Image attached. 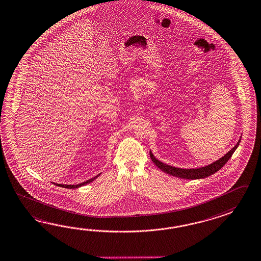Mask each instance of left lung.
<instances>
[{
  "mask_svg": "<svg viewBox=\"0 0 261 261\" xmlns=\"http://www.w3.org/2000/svg\"><path fill=\"white\" fill-rule=\"evenodd\" d=\"M240 142H241V139L239 140L237 144L234 146V148H232L231 150L226 153V155H224L219 160L212 163L203 168H192V169L191 168L186 169V168H175V167L168 166V165H166L164 163L160 162L159 160H157L156 158L153 156V154L151 153V151H150V156H151V161L155 164L157 168H160L164 172L175 176V177H178L180 179L184 178V179H188V180H197V179H202V178L211 176L215 172H217L220 168H223L225 166V164L232 156L234 151H236Z\"/></svg>",
  "mask_w": 261,
  "mask_h": 261,
  "instance_id": "left-lung-1",
  "label": "left lung"
}]
</instances>
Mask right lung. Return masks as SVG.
Wrapping results in <instances>:
<instances>
[{
    "label": "right lung",
    "instance_id": "1",
    "mask_svg": "<svg viewBox=\"0 0 261 261\" xmlns=\"http://www.w3.org/2000/svg\"><path fill=\"white\" fill-rule=\"evenodd\" d=\"M99 175H100V174H98V175L95 176V177H93L92 179H90V180H86V181H84V182H81V184H79V185H75V186H71V185H58V184H56V186L64 187V188H68V189L79 188V187H81V186H85V185H87V184H90L91 181H93V180H95V179L98 177ZM54 185H55V184H54Z\"/></svg>",
    "mask_w": 261,
    "mask_h": 261
}]
</instances>
